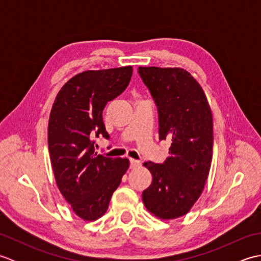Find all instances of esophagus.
Wrapping results in <instances>:
<instances>
[{"mask_svg": "<svg viewBox=\"0 0 261 261\" xmlns=\"http://www.w3.org/2000/svg\"><path fill=\"white\" fill-rule=\"evenodd\" d=\"M140 166V162H138L136 159H130V168L131 169H135L138 168Z\"/></svg>", "mask_w": 261, "mask_h": 261, "instance_id": "34e87169", "label": "esophagus"}]
</instances>
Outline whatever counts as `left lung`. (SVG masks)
<instances>
[{
  "mask_svg": "<svg viewBox=\"0 0 261 261\" xmlns=\"http://www.w3.org/2000/svg\"><path fill=\"white\" fill-rule=\"evenodd\" d=\"M158 109L159 139L169 140L164 164H143L152 182L142 192L149 212L162 220L187 214L203 192L213 152V118L205 93L182 68L139 67Z\"/></svg>",
  "mask_w": 261,
  "mask_h": 261,
  "instance_id": "8db88e82",
  "label": "left lung"
}]
</instances>
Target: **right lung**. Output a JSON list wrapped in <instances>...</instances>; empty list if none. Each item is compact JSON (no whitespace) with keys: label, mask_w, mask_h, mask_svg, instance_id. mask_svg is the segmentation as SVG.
<instances>
[{"label":"right lung","mask_w":261,"mask_h":261,"mask_svg":"<svg viewBox=\"0 0 261 261\" xmlns=\"http://www.w3.org/2000/svg\"><path fill=\"white\" fill-rule=\"evenodd\" d=\"M131 66L86 70L60 88L48 123V148L55 179L76 215L95 221L109 208L112 194L129 168L126 158L95 152L93 139H109L103 110L127 87Z\"/></svg>","instance_id":"add662e5"}]
</instances>
